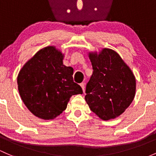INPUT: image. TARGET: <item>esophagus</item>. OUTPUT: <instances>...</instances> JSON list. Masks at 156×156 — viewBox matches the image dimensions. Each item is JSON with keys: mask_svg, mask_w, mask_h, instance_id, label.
<instances>
[{"mask_svg": "<svg viewBox=\"0 0 156 156\" xmlns=\"http://www.w3.org/2000/svg\"><path fill=\"white\" fill-rule=\"evenodd\" d=\"M80 86L82 87V88H83V91L85 93V83H81V84H80Z\"/></svg>", "mask_w": 156, "mask_h": 156, "instance_id": "obj_1", "label": "esophagus"}]
</instances>
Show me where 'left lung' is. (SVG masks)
Returning <instances> with one entry per match:
<instances>
[{
  "label": "left lung",
  "mask_w": 156,
  "mask_h": 156,
  "mask_svg": "<svg viewBox=\"0 0 156 156\" xmlns=\"http://www.w3.org/2000/svg\"><path fill=\"white\" fill-rule=\"evenodd\" d=\"M93 73L86 85L85 99L90 109L100 119L120 116L129 106L135 95L133 73L117 52L104 48L88 54Z\"/></svg>",
  "instance_id": "8db88e82"
}]
</instances>
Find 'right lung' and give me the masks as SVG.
Returning <instances> with one entry per match:
<instances>
[{
	"mask_svg": "<svg viewBox=\"0 0 156 156\" xmlns=\"http://www.w3.org/2000/svg\"><path fill=\"white\" fill-rule=\"evenodd\" d=\"M64 55L53 46L40 50L18 75L20 96L35 116L52 120L67 108L72 95L83 94L73 80V69L63 65Z\"/></svg>",
	"mask_w": 156,
	"mask_h": 156,
	"instance_id": "add662e5",
	"label": "right lung"
}]
</instances>
